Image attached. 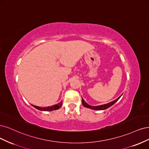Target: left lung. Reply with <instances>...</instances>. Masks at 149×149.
<instances>
[{
  "mask_svg": "<svg viewBox=\"0 0 149 149\" xmlns=\"http://www.w3.org/2000/svg\"><path fill=\"white\" fill-rule=\"evenodd\" d=\"M121 96H122V95L120 96L119 97H118L117 99L113 101V102H109L107 104H102V105H99V106H91V105H89L88 104L86 103L83 98H82V100H81V103H82V104L86 108H90V109H95V110H104V109H106L109 108L110 107H111L112 105H113L115 103L117 102V101L120 98V97H121Z\"/></svg>",
  "mask_w": 149,
  "mask_h": 149,
  "instance_id": "obj_1",
  "label": "left lung"
}]
</instances>
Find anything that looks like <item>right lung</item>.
<instances>
[{"instance_id": "right-lung-1", "label": "right lung", "mask_w": 149, "mask_h": 149, "mask_svg": "<svg viewBox=\"0 0 149 149\" xmlns=\"http://www.w3.org/2000/svg\"><path fill=\"white\" fill-rule=\"evenodd\" d=\"M33 107H35V108L38 109L40 110V111H53V110H56V109H59L62 105V102H61L60 103H59L58 104H54V105H52V106L51 107H44V108H41L40 107H37L35 106V105H33L31 104Z\"/></svg>"}]
</instances>
